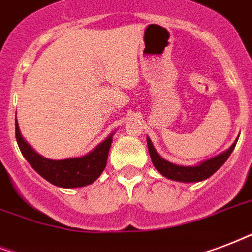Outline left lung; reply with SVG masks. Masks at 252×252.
<instances>
[{
	"mask_svg": "<svg viewBox=\"0 0 252 252\" xmlns=\"http://www.w3.org/2000/svg\"><path fill=\"white\" fill-rule=\"evenodd\" d=\"M237 141L238 139L235 140V143L228 148L226 152L220 153L218 156L213 157L210 160L203 161V162H201V164L197 165V166H180V165H174L172 164V162H169V161L164 160V158L156 152V149L153 147V144H152L151 140L147 139L148 151H149L152 162L155 165V168H156L164 177L180 182H198L210 177L211 174H214V173L226 162V160H227L228 157H230V155H231V152L234 151Z\"/></svg>",
	"mask_w": 252,
	"mask_h": 252,
	"instance_id": "1",
	"label": "left lung"
}]
</instances>
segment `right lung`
<instances>
[{
	"label": "right lung",
	"instance_id": "obj_1",
	"mask_svg": "<svg viewBox=\"0 0 252 252\" xmlns=\"http://www.w3.org/2000/svg\"><path fill=\"white\" fill-rule=\"evenodd\" d=\"M15 139L21 153L38 174L59 188H82L90 185L104 170L108 152L112 143V134L88 155L67 160H49L38 155L24 140L15 118Z\"/></svg>",
	"mask_w": 252,
	"mask_h": 252
}]
</instances>
